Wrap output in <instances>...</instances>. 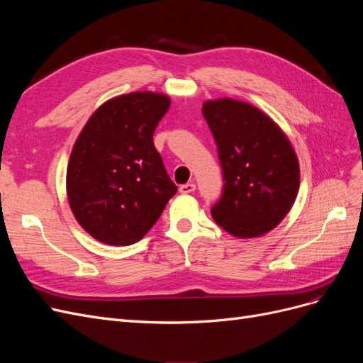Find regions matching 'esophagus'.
I'll use <instances>...</instances> for the list:
<instances>
[{
    "label": "esophagus",
    "instance_id": "esophagus-1",
    "mask_svg": "<svg viewBox=\"0 0 363 363\" xmlns=\"http://www.w3.org/2000/svg\"><path fill=\"white\" fill-rule=\"evenodd\" d=\"M182 194H191L195 191V184L194 183H186V184H182L180 189H179Z\"/></svg>",
    "mask_w": 363,
    "mask_h": 363
}]
</instances>
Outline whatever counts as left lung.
I'll use <instances>...</instances> for the list:
<instances>
[{"label": "left lung", "mask_w": 363, "mask_h": 363, "mask_svg": "<svg viewBox=\"0 0 363 363\" xmlns=\"http://www.w3.org/2000/svg\"><path fill=\"white\" fill-rule=\"evenodd\" d=\"M203 116L216 142L223 195L215 223L236 238L268 233L288 215L300 188V167L289 139L274 121L244 101H206Z\"/></svg>", "instance_id": "1"}]
</instances>
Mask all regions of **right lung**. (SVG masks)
Returning <instances> with one entry per match:
<instances>
[{
    "label": "right lung",
    "mask_w": 363,
    "mask_h": 363,
    "mask_svg": "<svg viewBox=\"0 0 363 363\" xmlns=\"http://www.w3.org/2000/svg\"><path fill=\"white\" fill-rule=\"evenodd\" d=\"M169 98L131 92L106 101L77 138L67 192L79 224L108 245H131L177 192L152 142Z\"/></svg>",
    "instance_id": "add662e5"
}]
</instances>
